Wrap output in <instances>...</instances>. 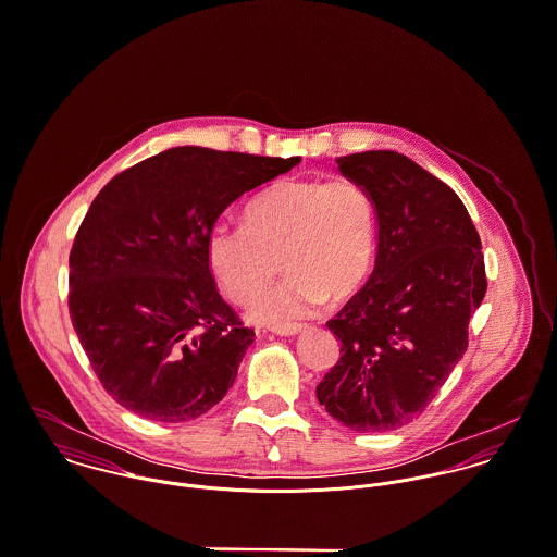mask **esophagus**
Here are the masks:
<instances>
[{
    "instance_id": "esophagus-1",
    "label": "esophagus",
    "mask_w": 557,
    "mask_h": 557,
    "mask_svg": "<svg viewBox=\"0 0 557 557\" xmlns=\"http://www.w3.org/2000/svg\"><path fill=\"white\" fill-rule=\"evenodd\" d=\"M268 330L278 336H296L305 330V325L302 323H283V325H270Z\"/></svg>"
}]
</instances>
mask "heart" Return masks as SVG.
Here are the masks:
<instances>
[{"label": "heart", "mask_w": 557, "mask_h": 557, "mask_svg": "<svg viewBox=\"0 0 557 557\" xmlns=\"http://www.w3.org/2000/svg\"><path fill=\"white\" fill-rule=\"evenodd\" d=\"M375 255V206L351 177L283 180L244 210V225H219L208 238V263L223 292L250 302L276 276H287L250 309L261 323L311 313L327 298L351 294Z\"/></svg>", "instance_id": "1"}]
</instances>
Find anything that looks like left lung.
<instances>
[{"mask_svg":"<svg viewBox=\"0 0 557 557\" xmlns=\"http://www.w3.org/2000/svg\"><path fill=\"white\" fill-rule=\"evenodd\" d=\"M336 164L373 199L377 255L367 285L327 321L343 356L318 398L347 429L382 433L420 416L463 358L484 257L463 201L413 160L371 150Z\"/></svg>","mask_w":557,"mask_h":557,"instance_id":"obj_1","label":"left lung"}]
</instances>
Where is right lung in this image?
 Wrapping results in <instances>:
<instances>
[{"label": "right lung", "instance_id": "add662e5", "mask_svg": "<svg viewBox=\"0 0 557 557\" xmlns=\"http://www.w3.org/2000/svg\"><path fill=\"white\" fill-rule=\"evenodd\" d=\"M298 162L182 146L96 195L71 250L69 309L94 373L122 407L184 422L234 386L255 332L221 298L208 238L244 193Z\"/></svg>", "mask_w": 557, "mask_h": 557}]
</instances>
